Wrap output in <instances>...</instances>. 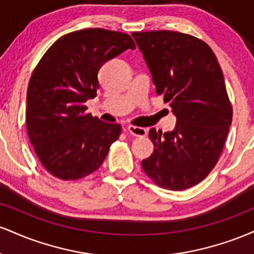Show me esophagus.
Masks as SVG:
<instances>
[{
  "mask_svg": "<svg viewBox=\"0 0 254 254\" xmlns=\"http://www.w3.org/2000/svg\"><path fill=\"white\" fill-rule=\"evenodd\" d=\"M127 131H129V133H131V135L136 136V137L147 136V129H144V127H141L129 125V127H127Z\"/></svg>",
  "mask_w": 254,
  "mask_h": 254,
  "instance_id": "obj_1",
  "label": "esophagus"
}]
</instances>
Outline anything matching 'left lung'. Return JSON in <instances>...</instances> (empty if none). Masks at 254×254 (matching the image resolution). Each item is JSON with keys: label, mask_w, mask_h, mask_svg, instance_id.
I'll use <instances>...</instances> for the list:
<instances>
[{"label": "left lung", "mask_w": 254, "mask_h": 254, "mask_svg": "<svg viewBox=\"0 0 254 254\" xmlns=\"http://www.w3.org/2000/svg\"><path fill=\"white\" fill-rule=\"evenodd\" d=\"M153 76L177 117L173 131L150 129L153 154L142 161L160 188L180 191L208 177L222 153L233 110L217 58L203 40L173 31L133 32Z\"/></svg>", "instance_id": "1"}]
</instances>
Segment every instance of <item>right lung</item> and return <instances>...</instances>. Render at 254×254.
<instances>
[{
  "mask_svg": "<svg viewBox=\"0 0 254 254\" xmlns=\"http://www.w3.org/2000/svg\"><path fill=\"white\" fill-rule=\"evenodd\" d=\"M136 45L129 34L104 28L71 32L44 54L27 89L26 127L38 159L52 176L77 180L103 165L122 132L87 113L104 63Z\"/></svg>",
  "mask_w": 254,
  "mask_h": 254,
  "instance_id": "add662e5",
  "label": "right lung"
}]
</instances>
